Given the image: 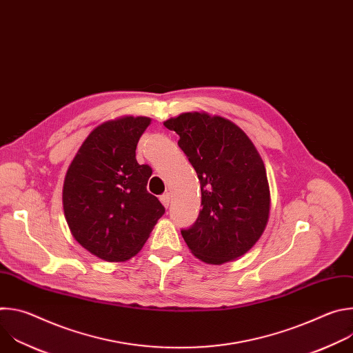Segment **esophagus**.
<instances>
[{
  "label": "esophagus",
  "instance_id": "34e87169",
  "mask_svg": "<svg viewBox=\"0 0 353 353\" xmlns=\"http://www.w3.org/2000/svg\"><path fill=\"white\" fill-rule=\"evenodd\" d=\"M161 203H162L163 207H166V208L169 207V204H170V194L169 192L161 195Z\"/></svg>",
  "mask_w": 353,
  "mask_h": 353
}]
</instances>
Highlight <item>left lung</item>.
<instances>
[{
    "mask_svg": "<svg viewBox=\"0 0 353 353\" xmlns=\"http://www.w3.org/2000/svg\"><path fill=\"white\" fill-rule=\"evenodd\" d=\"M179 134L201 183L195 225L181 230L191 253L221 265L244 256L263 236L271 211L264 162L247 134L230 120L205 112H185L163 121Z\"/></svg>",
    "mask_w": 353,
    "mask_h": 353,
    "instance_id": "left-lung-1",
    "label": "left lung"
}]
</instances>
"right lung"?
<instances>
[{"mask_svg":"<svg viewBox=\"0 0 353 353\" xmlns=\"http://www.w3.org/2000/svg\"><path fill=\"white\" fill-rule=\"evenodd\" d=\"M150 121L121 116L99 124L67 169L65 221L74 239L100 260L132 259L165 214L159 199L146 191L152 169L135 158L137 143Z\"/></svg>","mask_w":353,"mask_h":353,"instance_id":"right-lung-1","label":"right lung"}]
</instances>
